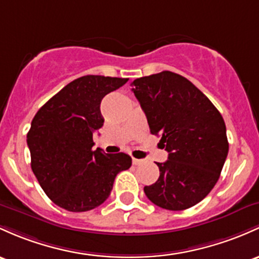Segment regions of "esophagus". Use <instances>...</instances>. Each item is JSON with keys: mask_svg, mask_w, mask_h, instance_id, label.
<instances>
[{"mask_svg": "<svg viewBox=\"0 0 259 259\" xmlns=\"http://www.w3.org/2000/svg\"><path fill=\"white\" fill-rule=\"evenodd\" d=\"M143 163V160H139V158H134L133 157V164H135V166H139V164Z\"/></svg>", "mask_w": 259, "mask_h": 259, "instance_id": "34e87169", "label": "esophagus"}]
</instances>
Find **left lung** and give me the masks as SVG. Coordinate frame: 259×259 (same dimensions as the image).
Listing matches in <instances>:
<instances>
[{
	"label": "left lung",
	"mask_w": 259,
	"mask_h": 259,
	"mask_svg": "<svg viewBox=\"0 0 259 259\" xmlns=\"http://www.w3.org/2000/svg\"><path fill=\"white\" fill-rule=\"evenodd\" d=\"M132 86L150 132L168 152L166 162H156L160 177L145 194L167 210L194 206L214 188L227 157L223 116L189 79L171 71L136 78Z\"/></svg>",
	"instance_id": "1"
}]
</instances>
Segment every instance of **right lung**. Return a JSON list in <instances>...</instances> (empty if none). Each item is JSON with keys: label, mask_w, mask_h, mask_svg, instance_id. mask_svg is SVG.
Masks as SVG:
<instances>
[{"label": "right lung", "mask_w": 259, "mask_h": 259, "mask_svg": "<svg viewBox=\"0 0 259 259\" xmlns=\"http://www.w3.org/2000/svg\"><path fill=\"white\" fill-rule=\"evenodd\" d=\"M127 78L87 75L66 84L33 118L27 134L30 166L54 203L73 212L107 200L120 171L130 168L124 152L93 151V133L103 126L101 102Z\"/></svg>", "instance_id": "1"}]
</instances>
